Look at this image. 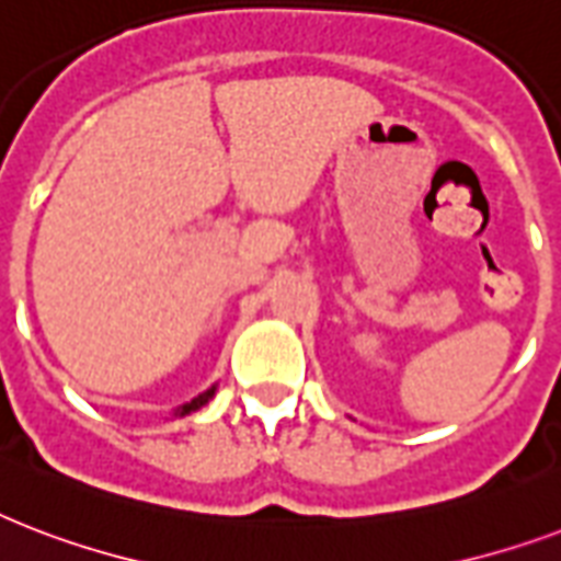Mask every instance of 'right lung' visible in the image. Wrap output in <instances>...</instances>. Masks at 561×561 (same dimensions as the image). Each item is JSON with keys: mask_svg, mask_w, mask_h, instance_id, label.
<instances>
[{"mask_svg": "<svg viewBox=\"0 0 561 561\" xmlns=\"http://www.w3.org/2000/svg\"><path fill=\"white\" fill-rule=\"evenodd\" d=\"M213 392H216V386H213V389H207V392L198 394V398H193V401H190V403H184V407H181V410H178L175 415H186V412H193V410H198V407H204V403H207L213 398Z\"/></svg>", "mask_w": 561, "mask_h": 561, "instance_id": "right-lung-1", "label": "right lung"}]
</instances>
